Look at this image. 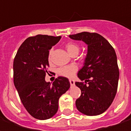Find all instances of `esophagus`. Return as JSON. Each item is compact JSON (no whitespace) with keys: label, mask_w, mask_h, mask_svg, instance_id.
Listing matches in <instances>:
<instances>
[{"label":"esophagus","mask_w":131,"mask_h":131,"mask_svg":"<svg viewBox=\"0 0 131 131\" xmlns=\"http://www.w3.org/2000/svg\"><path fill=\"white\" fill-rule=\"evenodd\" d=\"M69 83H70V85L72 86V85H74L75 84V81H74V80L73 79H69Z\"/></svg>","instance_id":"1"}]
</instances>
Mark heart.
Listing matches in <instances>:
<instances>
[{
    "mask_svg": "<svg viewBox=\"0 0 131 131\" xmlns=\"http://www.w3.org/2000/svg\"><path fill=\"white\" fill-rule=\"evenodd\" d=\"M65 47L67 50V52L69 53L70 55H72L74 53H79V52L80 50V46L77 43H74V42H68L65 45ZM52 54H53V49H51L49 51V61H51ZM77 70H78V68L75 65L64 66V67H60L58 69V74L62 77L71 78L75 75Z\"/></svg>",
    "mask_w": 131,
    "mask_h": 131,
    "instance_id": "b5f03b06",
    "label": "heart"
}]
</instances>
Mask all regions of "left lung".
Returning <instances> with one entry per match:
<instances>
[{
    "instance_id": "left-lung-1",
    "label": "left lung",
    "mask_w": 131,
    "mask_h": 131,
    "mask_svg": "<svg viewBox=\"0 0 131 131\" xmlns=\"http://www.w3.org/2000/svg\"><path fill=\"white\" fill-rule=\"evenodd\" d=\"M69 37L88 45L84 66L78 73L82 81L75 83L81 91L76 100L77 110L87 116L101 114L112 104L118 88L119 71L115 50L97 33L84 31Z\"/></svg>"
}]
</instances>
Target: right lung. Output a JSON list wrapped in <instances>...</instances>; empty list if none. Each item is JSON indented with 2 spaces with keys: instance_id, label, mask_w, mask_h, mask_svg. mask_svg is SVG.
Listing matches in <instances>:
<instances>
[{
  "instance_id": "1",
  "label": "right lung",
  "mask_w": 131,
  "mask_h": 131,
  "mask_svg": "<svg viewBox=\"0 0 131 131\" xmlns=\"http://www.w3.org/2000/svg\"><path fill=\"white\" fill-rule=\"evenodd\" d=\"M60 38L40 34L29 37L14 59V84L19 96L30 115L39 120L48 119L57 113L59 99L70 88L65 77H57L52 85L45 80L49 67V50Z\"/></svg>"
}]
</instances>
